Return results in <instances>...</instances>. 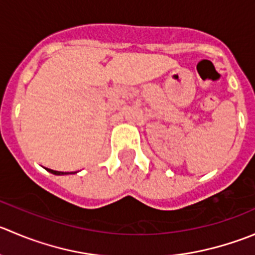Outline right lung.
Segmentation results:
<instances>
[{
  "mask_svg": "<svg viewBox=\"0 0 255 255\" xmlns=\"http://www.w3.org/2000/svg\"><path fill=\"white\" fill-rule=\"evenodd\" d=\"M47 170H48L49 173H52V174H56V175H63V174H72V172H58V170H53V169H48L47 168Z\"/></svg>",
  "mask_w": 255,
  "mask_h": 255,
  "instance_id": "obj_1",
  "label": "right lung"
}]
</instances>
